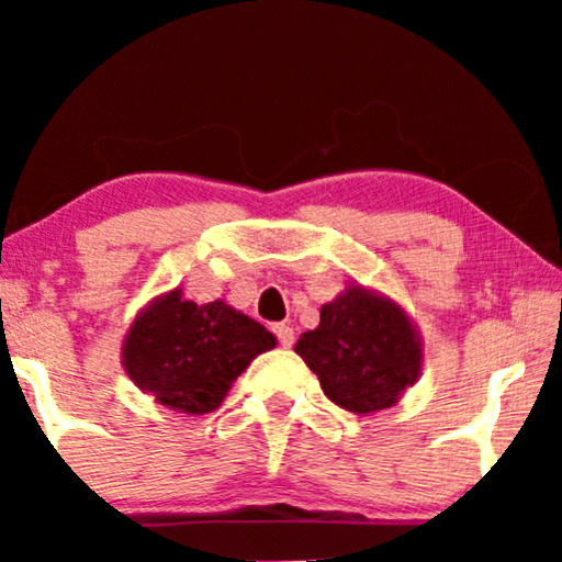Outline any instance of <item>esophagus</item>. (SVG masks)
Masks as SVG:
<instances>
[{
    "mask_svg": "<svg viewBox=\"0 0 562 562\" xmlns=\"http://www.w3.org/2000/svg\"><path fill=\"white\" fill-rule=\"evenodd\" d=\"M273 333H276V337H279V342L283 345V348H291V345H294V327L276 325Z\"/></svg>",
    "mask_w": 562,
    "mask_h": 562,
    "instance_id": "obj_1",
    "label": "esophagus"
}]
</instances>
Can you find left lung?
Listing matches in <instances>:
<instances>
[{
    "label": "left lung",
    "mask_w": 562,
    "mask_h": 562,
    "mask_svg": "<svg viewBox=\"0 0 562 562\" xmlns=\"http://www.w3.org/2000/svg\"><path fill=\"white\" fill-rule=\"evenodd\" d=\"M294 350L327 398L356 414L394 406L425 363L422 335L404 306L358 283L322 304L319 325L299 337Z\"/></svg>",
    "instance_id": "1"
}]
</instances>
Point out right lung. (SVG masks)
<instances>
[{
    "label": "right lung",
    "mask_w": 562,
    "mask_h": 562,
    "mask_svg": "<svg viewBox=\"0 0 562 562\" xmlns=\"http://www.w3.org/2000/svg\"><path fill=\"white\" fill-rule=\"evenodd\" d=\"M276 348L273 333L222 302L196 304L181 289L156 296L122 340L130 381L168 409L210 414L225 402L237 375Z\"/></svg>",
    "instance_id": "1"
}]
</instances>
